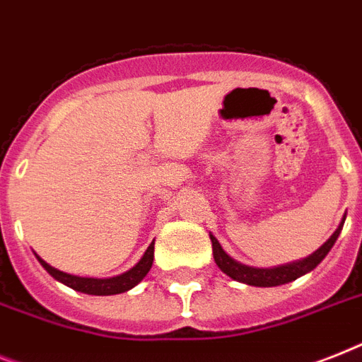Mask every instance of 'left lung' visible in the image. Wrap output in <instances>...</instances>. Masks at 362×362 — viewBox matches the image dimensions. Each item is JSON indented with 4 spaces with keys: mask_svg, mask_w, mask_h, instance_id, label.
I'll list each match as a JSON object with an SVG mask.
<instances>
[{
    "mask_svg": "<svg viewBox=\"0 0 362 362\" xmlns=\"http://www.w3.org/2000/svg\"><path fill=\"white\" fill-rule=\"evenodd\" d=\"M344 221H346V216L342 217L339 228L331 234L327 242L322 245L320 249L308 255V257L301 258V260H296V262L283 264V266H273V267H255V266H245V264L238 262L228 255L225 249L221 247V243L217 242V238L210 232L211 240V251H214V260H216L217 267L221 269L223 273H227L228 277L238 281V283L249 284V286H260V288H272V286H281V284L292 283L296 279L303 277L305 273L313 272L314 267L318 266L327 252L331 251V247L337 242V238L340 236V230L344 227Z\"/></svg>",
    "mask_w": 362,
    "mask_h": 362,
    "instance_id": "obj_1",
    "label": "left lung"
}]
</instances>
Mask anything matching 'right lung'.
I'll return each instance as SVG.
<instances>
[{"label": "right lung", "instance_id": "1", "mask_svg": "<svg viewBox=\"0 0 362 362\" xmlns=\"http://www.w3.org/2000/svg\"><path fill=\"white\" fill-rule=\"evenodd\" d=\"M35 257L40 262V266L46 269V272L59 281V283H63L64 286L72 288L76 292L81 293H89V296H115V293H122L132 290L134 286L143 281L146 277V273L151 272L152 262H154V242L148 245V249L145 251V255L141 257V260L135 264L132 269L128 272L120 273L117 277H107V279H96V277H79V275H70V273H64L57 267L49 266L46 260L38 257L37 252H35Z\"/></svg>", "mask_w": 362, "mask_h": 362}]
</instances>
